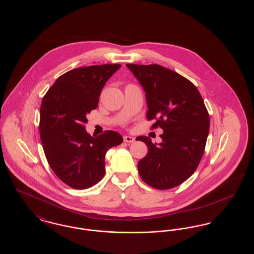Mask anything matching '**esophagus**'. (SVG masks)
Instances as JSON below:
<instances>
[{
  "mask_svg": "<svg viewBox=\"0 0 254 254\" xmlns=\"http://www.w3.org/2000/svg\"><path fill=\"white\" fill-rule=\"evenodd\" d=\"M124 141L126 143H134L135 142V138H133L131 136H125L124 137Z\"/></svg>",
  "mask_w": 254,
  "mask_h": 254,
  "instance_id": "esophagus-1",
  "label": "esophagus"
}]
</instances>
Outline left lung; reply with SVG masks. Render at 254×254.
Returning <instances> with one entry per match:
<instances>
[{"mask_svg":"<svg viewBox=\"0 0 254 254\" xmlns=\"http://www.w3.org/2000/svg\"><path fill=\"white\" fill-rule=\"evenodd\" d=\"M144 87L151 129L161 127L162 143L139 136L147 153L138 163L142 180L157 190L175 188L189 179L205 151L209 131V115L197 87L171 69L152 64H127Z\"/></svg>","mask_w":254,"mask_h":254,"instance_id":"obj_1","label":"left lung"}]
</instances>
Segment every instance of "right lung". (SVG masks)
<instances>
[{"label": "right lung", "instance_id": "obj_1", "mask_svg": "<svg viewBox=\"0 0 254 254\" xmlns=\"http://www.w3.org/2000/svg\"><path fill=\"white\" fill-rule=\"evenodd\" d=\"M121 64H96L61 75L43 98L40 137L49 166L61 181L76 190L88 189L106 172L105 155L123 143L116 131L93 137L85 131L86 114L97 109L100 93Z\"/></svg>", "mask_w": 254, "mask_h": 254}]
</instances>
